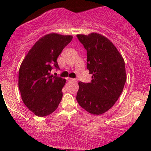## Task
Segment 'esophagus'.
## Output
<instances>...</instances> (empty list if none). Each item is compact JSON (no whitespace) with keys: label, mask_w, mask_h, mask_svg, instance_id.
<instances>
[{"label":"esophagus","mask_w":151,"mask_h":151,"mask_svg":"<svg viewBox=\"0 0 151 151\" xmlns=\"http://www.w3.org/2000/svg\"><path fill=\"white\" fill-rule=\"evenodd\" d=\"M67 80L69 81H77V79H72V78H67Z\"/></svg>","instance_id":"34e87169"}]
</instances>
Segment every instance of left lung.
<instances>
[{"mask_svg": "<svg viewBox=\"0 0 151 151\" xmlns=\"http://www.w3.org/2000/svg\"><path fill=\"white\" fill-rule=\"evenodd\" d=\"M86 50L89 83L79 81L77 101L90 114L99 115L111 108L126 81L125 63L114 44L101 35H77Z\"/></svg>", "mask_w": 151, "mask_h": 151, "instance_id": "left-lung-1", "label": "left lung"}]
</instances>
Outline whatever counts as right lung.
Returning <instances> with one entry per match:
<instances>
[{
	"label": "right lung",
	"mask_w": 151,
	"mask_h": 151,
	"mask_svg": "<svg viewBox=\"0 0 151 151\" xmlns=\"http://www.w3.org/2000/svg\"><path fill=\"white\" fill-rule=\"evenodd\" d=\"M72 40L70 35H46L34 45L20 65L18 86L22 99L36 116L50 115L61 101L66 80L50 75V72L60 69L57 60Z\"/></svg>",
	"instance_id": "1"
}]
</instances>
